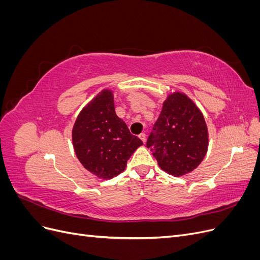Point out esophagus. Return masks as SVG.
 <instances>
[{
    "label": "esophagus",
    "instance_id": "esophagus-1",
    "mask_svg": "<svg viewBox=\"0 0 260 260\" xmlns=\"http://www.w3.org/2000/svg\"><path fill=\"white\" fill-rule=\"evenodd\" d=\"M139 138L142 140V142L143 143H145V140H146V136H145V133H141V135L139 136Z\"/></svg>",
    "mask_w": 260,
    "mask_h": 260
}]
</instances>
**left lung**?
Returning <instances> with one entry per match:
<instances>
[{
	"mask_svg": "<svg viewBox=\"0 0 260 260\" xmlns=\"http://www.w3.org/2000/svg\"><path fill=\"white\" fill-rule=\"evenodd\" d=\"M146 146L168 175L190 174L205 157L208 129L201 109L182 92H172L162 103Z\"/></svg>",
	"mask_w": 260,
	"mask_h": 260,
	"instance_id": "left-lung-1",
	"label": "left lung"
}]
</instances>
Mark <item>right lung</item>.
<instances>
[{
	"label": "right lung",
	"instance_id": "1",
	"mask_svg": "<svg viewBox=\"0 0 260 260\" xmlns=\"http://www.w3.org/2000/svg\"><path fill=\"white\" fill-rule=\"evenodd\" d=\"M72 138L82 166L103 180L121 174L131 155L143 145L116 115L114 94L109 89L102 90L81 109Z\"/></svg>",
	"mask_w": 260,
	"mask_h": 260
}]
</instances>
